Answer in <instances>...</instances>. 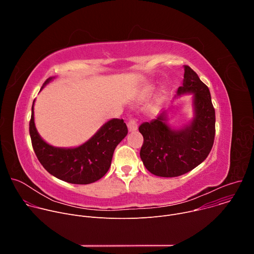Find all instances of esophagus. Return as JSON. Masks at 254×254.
<instances>
[{
	"label": "esophagus",
	"mask_w": 254,
	"mask_h": 254,
	"mask_svg": "<svg viewBox=\"0 0 254 254\" xmlns=\"http://www.w3.org/2000/svg\"><path fill=\"white\" fill-rule=\"evenodd\" d=\"M127 128L129 131H134L137 129V124L134 120H130L128 123H127Z\"/></svg>",
	"instance_id": "esophagus-1"
}]
</instances>
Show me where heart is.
<instances>
[{
    "instance_id": "1",
    "label": "heart",
    "mask_w": 254,
    "mask_h": 254,
    "mask_svg": "<svg viewBox=\"0 0 254 254\" xmlns=\"http://www.w3.org/2000/svg\"><path fill=\"white\" fill-rule=\"evenodd\" d=\"M153 90H154L153 86H147V87H144L143 89H141L139 91V93L137 94V96H136L137 101H141V100H144V99H147L148 97H150L151 94L153 93ZM157 99L159 101H161L163 99V94L159 93L158 96H157Z\"/></svg>"
}]
</instances>
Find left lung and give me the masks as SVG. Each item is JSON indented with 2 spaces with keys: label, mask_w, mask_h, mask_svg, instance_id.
I'll list each match as a JSON object with an SVG mask.
<instances>
[{
  "label": "left lung",
  "mask_w": 254,
  "mask_h": 254,
  "mask_svg": "<svg viewBox=\"0 0 254 254\" xmlns=\"http://www.w3.org/2000/svg\"><path fill=\"white\" fill-rule=\"evenodd\" d=\"M183 85L176 96L193 94V118L186 125H169L167 111L138 130L143 136L140 159L149 172L159 177H178L199 166L209 155L215 136V110L209 88L196 72L184 65Z\"/></svg>",
  "instance_id": "obj_1"
}]
</instances>
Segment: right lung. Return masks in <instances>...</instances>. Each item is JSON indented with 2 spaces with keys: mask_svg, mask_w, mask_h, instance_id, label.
Listing matches in <instances>:
<instances>
[{
  "mask_svg": "<svg viewBox=\"0 0 254 254\" xmlns=\"http://www.w3.org/2000/svg\"><path fill=\"white\" fill-rule=\"evenodd\" d=\"M55 76L49 77L40 91ZM34 102L30 121V136L34 152L44 169L52 176L70 184L85 185L102 178L112 164L118 144L127 134L124 120L113 119L85 142L74 148H59L46 142L39 134L34 121Z\"/></svg>",
  "mask_w": 254,
  "mask_h": 254,
  "instance_id": "obj_1",
  "label": "right lung"
}]
</instances>
